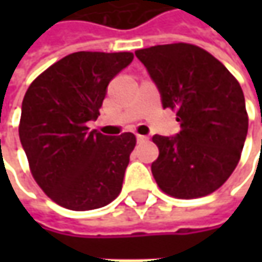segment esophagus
<instances>
[{
  "mask_svg": "<svg viewBox=\"0 0 262 262\" xmlns=\"http://www.w3.org/2000/svg\"><path fill=\"white\" fill-rule=\"evenodd\" d=\"M137 141H138V143H146V141H148V137L137 134Z\"/></svg>",
  "mask_w": 262,
  "mask_h": 262,
  "instance_id": "1",
  "label": "esophagus"
}]
</instances>
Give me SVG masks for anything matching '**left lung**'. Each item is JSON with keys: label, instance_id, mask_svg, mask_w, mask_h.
<instances>
[{"label": "left lung", "instance_id": "1", "mask_svg": "<svg viewBox=\"0 0 262 262\" xmlns=\"http://www.w3.org/2000/svg\"><path fill=\"white\" fill-rule=\"evenodd\" d=\"M136 55L159 87L163 107L176 111L181 122L176 137L153 136L157 185L182 200L214 192L237 166L247 138L239 81L210 52L191 43L151 46Z\"/></svg>", "mask_w": 262, "mask_h": 262}]
</instances>
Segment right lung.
<instances>
[{
	"instance_id": "1",
	"label": "right lung",
	"mask_w": 262,
	"mask_h": 262,
	"mask_svg": "<svg viewBox=\"0 0 262 262\" xmlns=\"http://www.w3.org/2000/svg\"><path fill=\"white\" fill-rule=\"evenodd\" d=\"M131 52H74L36 77L26 92L18 136L30 172L58 206L86 211L107 206L122 189L136 136L89 131L109 81Z\"/></svg>"
}]
</instances>
